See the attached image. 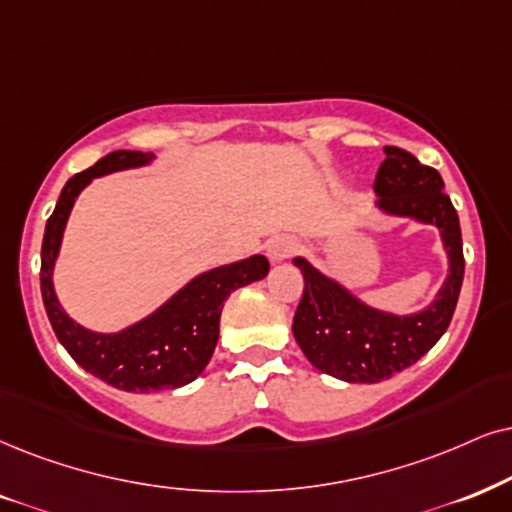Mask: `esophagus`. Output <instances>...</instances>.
I'll list each match as a JSON object with an SVG mask.
<instances>
[{"label":"esophagus","instance_id":"esophagus-1","mask_svg":"<svg viewBox=\"0 0 512 512\" xmlns=\"http://www.w3.org/2000/svg\"><path fill=\"white\" fill-rule=\"evenodd\" d=\"M293 252H295V243L290 241V238H286V236H276V238H271V241L267 243V255H269L271 262L288 260V257L293 255Z\"/></svg>","mask_w":512,"mask_h":512}]
</instances>
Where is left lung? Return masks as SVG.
Instances as JSON below:
<instances>
[{"mask_svg": "<svg viewBox=\"0 0 512 512\" xmlns=\"http://www.w3.org/2000/svg\"><path fill=\"white\" fill-rule=\"evenodd\" d=\"M373 191L380 198V210L435 224L442 231L451 274L428 309L411 316H392L366 307L297 257L304 290L295 309L293 335L304 357L319 371L347 383H380L428 354L449 328L463 286L461 224L435 167L423 165L404 148L385 146Z\"/></svg>", "mask_w": 512, "mask_h": 512, "instance_id": "left-lung-1", "label": "left lung"}]
</instances>
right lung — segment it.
I'll return each instance as SVG.
<instances>
[{
	"label": "right lung",
	"mask_w": 512,
	"mask_h": 512,
	"mask_svg": "<svg viewBox=\"0 0 512 512\" xmlns=\"http://www.w3.org/2000/svg\"><path fill=\"white\" fill-rule=\"evenodd\" d=\"M151 158L153 153L113 151L94 167L70 177L47 219L42 241V300L58 342L84 371L125 392H155L167 387L174 390L196 380L215 352L219 316L226 297L236 288L260 281L269 271L267 257L255 255L250 260L226 264L193 278L189 286L181 288L158 312L122 333L101 335L77 326L58 307L54 283H51V269L77 193L94 177L146 165Z\"/></svg>",
	"instance_id": "obj_1"
}]
</instances>
